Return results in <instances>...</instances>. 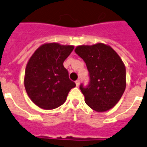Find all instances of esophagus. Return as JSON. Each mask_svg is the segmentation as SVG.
Masks as SVG:
<instances>
[{"mask_svg":"<svg viewBox=\"0 0 147 147\" xmlns=\"http://www.w3.org/2000/svg\"><path fill=\"white\" fill-rule=\"evenodd\" d=\"M76 86H80V80H78L76 81Z\"/></svg>","mask_w":147,"mask_h":147,"instance_id":"obj_1","label":"esophagus"}]
</instances>
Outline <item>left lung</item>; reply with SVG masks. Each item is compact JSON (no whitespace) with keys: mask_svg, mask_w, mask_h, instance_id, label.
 <instances>
[{"mask_svg":"<svg viewBox=\"0 0 147 147\" xmlns=\"http://www.w3.org/2000/svg\"><path fill=\"white\" fill-rule=\"evenodd\" d=\"M75 52L85 61L89 71V86H80L86 105L99 113L113 108L126 88V68L120 56L101 42L78 45Z\"/></svg>","mask_w":147,"mask_h":147,"instance_id":"8db88e82","label":"left lung"}]
</instances>
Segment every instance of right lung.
Segmentation results:
<instances>
[{
	"label": "right lung",
	"mask_w": 147,
	"mask_h": 147,
	"mask_svg": "<svg viewBox=\"0 0 147 147\" xmlns=\"http://www.w3.org/2000/svg\"><path fill=\"white\" fill-rule=\"evenodd\" d=\"M74 45L45 43L34 51L27 62L24 86L34 104L50 110L63 105L76 83L69 80L64 61Z\"/></svg>",
	"instance_id": "right-lung-1"
}]
</instances>
